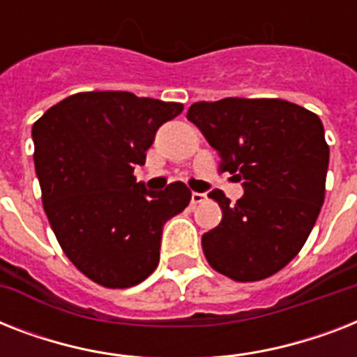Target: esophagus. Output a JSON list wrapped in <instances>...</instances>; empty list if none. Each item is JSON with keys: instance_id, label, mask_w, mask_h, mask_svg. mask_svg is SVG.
<instances>
[{"instance_id": "obj_1", "label": "esophagus", "mask_w": 357, "mask_h": 357, "mask_svg": "<svg viewBox=\"0 0 357 357\" xmlns=\"http://www.w3.org/2000/svg\"><path fill=\"white\" fill-rule=\"evenodd\" d=\"M207 198V195L206 192H192V195H190V204H202V202L206 200Z\"/></svg>"}]
</instances>
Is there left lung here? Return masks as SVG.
I'll return each instance as SVG.
<instances>
[{
	"mask_svg": "<svg viewBox=\"0 0 357 357\" xmlns=\"http://www.w3.org/2000/svg\"><path fill=\"white\" fill-rule=\"evenodd\" d=\"M187 119L244 190L235 206L209 192L222 209L220 224L202 237L209 265L237 282L272 276L304 246L324 202L330 148L321 119L268 98L196 102Z\"/></svg>",
	"mask_w": 357,
	"mask_h": 357,
	"instance_id": "obj_1",
	"label": "left lung"
}]
</instances>
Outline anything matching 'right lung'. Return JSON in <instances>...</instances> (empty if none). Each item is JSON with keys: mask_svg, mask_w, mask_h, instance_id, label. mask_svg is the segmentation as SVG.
I'll return each instance as SVG.
<instances>
[{"mask_svg": "<svg viewBox=\"0 0 357 357\" xmlns=\"http://www.w3.org/2000/svg\"><path fill=\"white\" fill-rule=\"evenodd\" d=\"M183 105L131 92H79L33 126L35 168L47 220L68 259L103 287L137 285L155 271L162 226L189 206L181 181L137 183L157 129Z\"/></svg>", "mask_w": 357, "mask_h": 357, "instance_id": "add662e5", "label": "right lung"}]
</instances>
